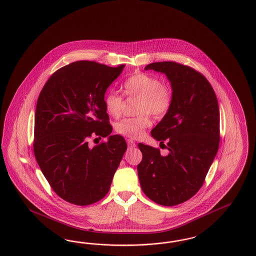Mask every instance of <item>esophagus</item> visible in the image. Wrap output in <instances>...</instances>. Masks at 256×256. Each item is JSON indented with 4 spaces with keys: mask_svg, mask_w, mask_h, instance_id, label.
Instances as JSON below:
<instances>
[{
    "mask_svg": "<svg viewBox=\"0 0 256 256\" xmlns=\"http://www.w3.org/2000/svg\"><path fill=\"white\" fill-rule=\"evenodd\" d=\"M126 143H128V148H135L136 146V144H135V142L133 141V140H132V139H128L126 140Z\"/></svg>",
    "mask_w": 256,
    "mask_h": 256,
    "instance_id": "esophagus-1",
    "label": "esophagus"
}]
</instances>
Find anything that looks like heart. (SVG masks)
Segmentation results:
<instances>
[{
	"mask_svg": "<svg viewBox=\"0 0 256 256\" xmlns=\"http://www.w3.org/2000/svg\"><path fill=\"white\" fill-rule=\"evenodd\" d=\"M124 92L130 96L140 97L138 112L135 117L124 118L115 124L116 132L124 136L138 138L152 124L148 113L160 118L170 110L172 104V90L163 84L156 76L137 73L128 78L123 84ZM106 112L112 117H118L123 106V97L116 92H108L104 96Z\"/></svg>",
	"mask_w": 256,
	"mask_h": 256,
	"instance_id": "1",
	"label": "heart"
}]
</instances>
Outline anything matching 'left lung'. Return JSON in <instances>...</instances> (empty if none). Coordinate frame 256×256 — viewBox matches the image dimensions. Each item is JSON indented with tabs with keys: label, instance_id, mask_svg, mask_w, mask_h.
<instances>
[{
	"label": "left lung",
	"instance_id": "left-lung-1",
	"mask_svg": "<svg viewBox=\"0 0 256 256\" xmlns=\"http://www.w3.org/2000/svg\"><path fill=\"white\" fill-rule=\"evenodd\" d=\"M146 70L166 74L172 104L152 130L168 142V154L140 143L143 159L137 170L144 194L162 206H176L192 198L204 183L220 141V113L214 90L201 73L175 62L148 64Z\"/></svg>",
	"mask_w": 256,
	"mask_h": 256
}]
</instances>
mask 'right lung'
Masks as SVG:
<instances>
[{"mask_svg": "<svg viewBox=\"0 0 256 256\" xmlns=\"http://www.w3.org/2000/svg\"><path fill=\"white\" fill-rule=\"evenodd\" d=\"M124 66L110 68L95 62H72L54 72L39 95L33 150L52 190L72 204L98 202L108 192L126 150L112 126L104 93ZM108 141L90 148L88 139Z\"/></svg>", "mask_w": 256, "mask_h": 256, "instance_id": "add662e5", "label": "right lung"}]
</instances>
